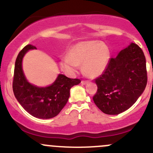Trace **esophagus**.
Here are the masks:
<instances>
[{
    "instance_id": "esophagus-1",
    "label": "esophagus",
    "mask_w": 153,
    "mask_h": 153,
    "mask_svg": "<svg viewBox=\"0 0 153 153\" xmlns=\"http://www.w3.org/2000/svg\"><path fill=\"white\" fill-rule=\"evenodd\" d=\"M88 83H89V81H81V84H82L83 85H85V84H87Z\"/></svg>"
}]
</instances>
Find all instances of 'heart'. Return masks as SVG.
I'll return each mask as SVG.
<instances>
[{
	"label": "heart",
	"mask_w": 153,
	"mask_h": 153,
	"mask_svg": "<svg viewBox=\"0 0 153 153\" xmlns=\"http://www.w3.org/2000/svg\"><path fill=\"white\" fill-rule=\"evenodd\" d=\"M110 59L109 47L98 41H81L72 47L68 57L62 58L60 67L65 73L74 75L82 64L83 72L86 76L95 78L102 75Z\"/></svg>",
	"instance_id": "1"
}]
</instances>
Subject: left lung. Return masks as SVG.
Returning a JSON list of instances; mask_svg holds the SVG:
<instances>
[{
	"label": "left lung",
	"mask_w": 153,
	"mask_h": 153,
	"mask_svg": "<svg viewBox=\"0 0 153 153\" xmlns=\"http://www.w3.org/2000/svg\"><path fill=\"white\" fill-rule=\"evenodd\" d=\"M93 101L104 113L118 115L131 107L147 83L146 58L142 49L132 43L109 59L104 73L97 78Z\"/></svg>",
	"instance_id": "1"
}]
</instances>
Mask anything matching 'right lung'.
<instances>
[{"mask_svg": "<svg viewBox=\"0 0 153 153\" xmlns=\"http://www.w3.org/2000/svg\"><path fill=\"white\" fill-rule=\"evenodd\" d=\"M34 46L27 45L18 54L14 70L12 89L14 95L24 109L32 116L48 119L56 116L67 104L70 89L81 83L77 78L59 74L55 82L46 87H39L28 82L22 69L24 55Z\"/></svg>", "mask_w": 153, "mask_h": 153, "instance_id": "obj_1", "label": "right lung"}]
</instances>
